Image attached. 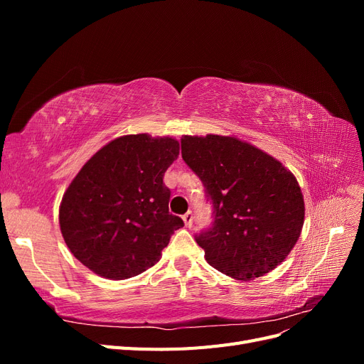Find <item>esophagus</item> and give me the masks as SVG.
Here are the masks:
<instances>
[{"mask_svg": "<svg viewBox=\"0 0 364 364\" xmlns=\"http://www.w3.org/2000/svg\"><path fill=\"white\" fill-rule=\"evenodd\" d=\"M182 218H183V223H185L186 228H191V226H193V213H191V211L185 213V214L182 215Z\"/></svg>", "mask_w": 364, "mask_h": 364, "instance_id": "obj_1", "label": "esophagus"}]
</instances>
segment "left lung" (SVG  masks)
Segmentation results:
<instances>
[{
  "label": "left lung",
  "instance_id": "left-lung-1",
  "mask_svg": "<svg viewBox=\"0 0 364 364\" xmlns=\"http://www.w3.org/2000/svg\"><path fill=\"white\" fill-rule=\"evenodd\" d=\"M181 146L214 208V225L196 235L209 266L238 281L277 269L304 226V196L294 174L235 136L183 135Z\"/></svg>",
  "mask_w": 364,
  "mask_h": 364
}]
</instances>
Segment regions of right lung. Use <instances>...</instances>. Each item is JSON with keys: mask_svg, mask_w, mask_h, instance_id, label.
<instances>
[{"mask_svg": "<svg viewBox=\"0 0 364 364\" xmlns=\"http://www.w3.org/2000/svg\"><path fill=\"white\" fill-rule=\"evenodd\" d=\"M170 136L124 135L98 150L62 197L60 232L98 277L127 279L155 266L182 218L168 211L164 173L178 159Z\"/></svg>", "mask_w": 364, "mask_h": 364, "instance_id": "obj_1", "label": "right lung"}]
</instances>
